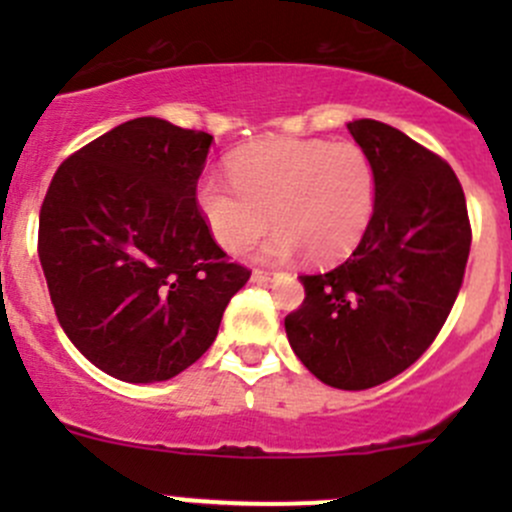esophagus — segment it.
<instances>
[{
  "mask_svg": "<svg viewBox=\"0 0 512 512\" xmlns=\"http://www.w3.org/2000/svg\"><path fill=\"white\" fill-rule=\"evenodd\" d=\"M272 272H267V270H255L252 272V282H260V285H265V282H270L272 280Z\"/></svg>",
  "mask_w": 512,
  "mask_h": 512,
  "instance_id": "obj_1",
  "label": "esophagus"
}]
</instances>
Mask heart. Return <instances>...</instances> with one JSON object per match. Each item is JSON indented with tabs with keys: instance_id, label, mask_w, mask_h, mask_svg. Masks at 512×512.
Listing matches in <instances>:
<instances>
[{
	"instance_id": "b5f03b06",
	"label": "heart",
	"mask_w": 512,
	"mask_h": 512,
	"mask_svg": "<svg viewBox=\"0 0 512 512\" xmlns=\"http://www.w3.org/2000/svg\"><path fill=\"white\" fill-rule=\"evenodd\" d=\"M230 185L203 178L195 205L210 235L230 255L255 245L262 260H289L299 250L314 262L352 255L376 208V173L364 148L322 138H277L232 156Z\"/></svg>"
}]
</instances>
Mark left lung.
<instances>
[{"label":"left lung","mask_w":512,"mask_h":512,"mask_svg":"<svg viewBox=\"0 0 512 512\" xmlns=\"http://www.w3.org/2000/svg\"><path fill=\"white\" fill-rule=\"evenodd\" d=\"M347 128L374 165V218L349 260L299 277L304 302L285 332L322 384L361 391L409 369L441 332L466 272L471 223L446 160L381 121Z\"/></svg>","instance_id":"obj_1"}]
</instances>
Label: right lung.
Masks as SVG:
<instances>
[{
  "mask_svg": "<svg viewBox=\"0 0 512 512\" xmlns=\"http://www.w3.org/2000/svg\"><path fill=\"white\" fill-rule=\"evenodd\" d=\"M210 146V133L133 118L51 180L39 213L51 304L71 344L113 379L153 384L195 364L250 280L195 205Z\"/></svg>",
  "mask_w": 512,
  "mask_h": 512,
  "instance_id": "1",
  "label": "right lung"
}]
</instances>
